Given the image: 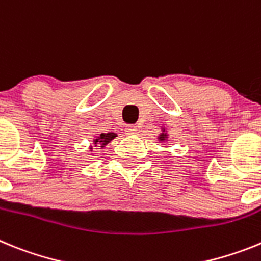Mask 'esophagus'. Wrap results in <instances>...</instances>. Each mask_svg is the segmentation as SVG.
I'll return each instance as SVG.
<instances>
[{
	"instance_id": "1",
	"label": "esophagus",
	"mask_w": 261,
	"mask_h": 261,
	"mask_svg": "<svg viewBox=\"0 0 261 261\" xmlns=\"http://www.w3.org/2000/svg\"><path fill=\"white\" fill-rule=\"evenodd\" d=\"M137 126H134V124H128V126H126V134L127 135H134V134H137Z\"/></svg>"
}]
</instances>
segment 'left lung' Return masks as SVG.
<instances>
[{
  "label": "left lung",
  "instance_id": "1",
  "mask_svg": "<svg viewBox=\"0 0 261 261\" xmlns=\"http://www.w3.org/2000/svg\"><path fill=\"white\" fill-rule=\"evenodd\" d=\"M167 138H168V134L165 133V128H163V133L159 135L158 139L160 140V142H165V140H167Z\"/></svg>",
  "mask_w": 261,
  "mask_h": 261
}]
</instances>
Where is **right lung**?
I'll list each match as a JSON object with an SVG mask.
<instances>
[{
	"instance_id": "1",
	"label": "right lung",
	"mask_w": 261,
	"mask_h": 261,
	"mask_svg": "<svg viewBox=\"0 0 261 261\" xmlns=\"http://www.w3.org/2000/svg\"><path fill=\"white\" fill-rule=\"evenodd\" d=\"M117 137V134L115 133H108V134H99L98 137H96V139L93 140V144H94V147L99 146L101 148H103V147L106 146L108 143H110L114 138ZM93 149V147L90 146V151Z\"/></svg>"
}]
</instances>
